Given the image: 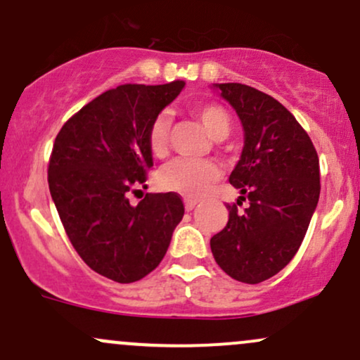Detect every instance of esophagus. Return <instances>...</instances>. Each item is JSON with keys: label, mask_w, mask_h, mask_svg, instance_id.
Returning a JSON list of instances; mask_svg holds the SVG:
<instances>
[{"label": "esophagus", "mask_w": 360, "mask_h": 360, "mask_svg": "<svg viewBox=\"0 0 360 360\" xmlns=\"http://www.w3.org/2000/svg\"><path fill=\"white\" fill-rule=\"evenodd\" d=\"M196 205H198V200H191V198H188V200H184V208H186L188 212H191L193 208L196 207Z\"/></svg>", "instance_id": "esophagus-1"}]
</instances>
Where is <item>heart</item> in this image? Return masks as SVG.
Returning <instances> with one entry per match:
<instances>
[{
    "label": "heart",
    "instance_id": "b5f03b06",
    "mask_svg": "<svg viewBox=\"0 0 360 360\" xmlns=\"http://www.w3.org/2000/svg\"><path fill=\"white\" fill-rule=\"evenodd\" d=\"M196 116L207 133L215 140H222L231 133V116L227 109L220 104H198L193 108ZM171 140V121L167 114H159L153 117L148 128V148L155 157H165L169 152ZM220 177V169L210 160H172L159 172V184L162 189L198 198Z\"/></svg>",
    "mask_w": 360,
    "mask_h": 360
}]
</instances>
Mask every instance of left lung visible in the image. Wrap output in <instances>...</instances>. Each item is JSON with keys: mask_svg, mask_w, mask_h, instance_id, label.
<instances>
[{"mask_svg": "<svg viewBox=\"0 0 360 360\" xmlns=\"http://www.w3.org/2000/svg\"><path fill=\"white\" fill-rule=\"evenodd\" d=\"M215 86L243 122L244 148L229 181L250 207L239 213L227 205L229 222L210 248L229 276L259 283L301 248L319 200V159L309 135L274 97L243 84Z\"/></svg>", "mask_w": 360, "mask_h": 360, "instance_id": "8db88e82", "label": "left lung"}]
</instances>
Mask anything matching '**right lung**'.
Segmentation results:
<instances>
[{
    "label": "right lung",
    "mask_w": 360,
    "mask_h": 360,
    "mask_svg": "<svg viewBox=\"0 0 360 360\" xmlns=\"http://www.w3.org/2000/svg\"><path fill=\"white\" fill-rule=\"evenodd\" d=\"M184 82L126 84L90 101L59 129L47 183L70 243L105 278L131 283L155 270L184 215L176 193L131 195L147 188L153 165L148 128Z\"/></svg>",
    "instance_id": "1"
}]
</instances>
